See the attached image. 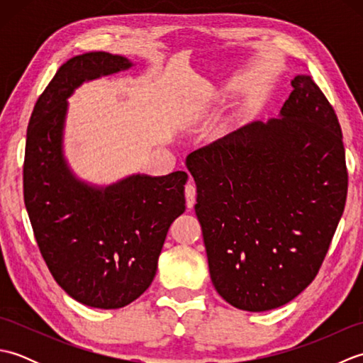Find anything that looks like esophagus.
Listing matches in <instances>:
<instances>
[{"mask_svg":"<svg viewBox=\"0 0 363 363\" xmlns=\"http://www.w3.org/2000/svg\"><path fill=\"white\" fill-rule=\"evenodd\" d=\"M195 199H196V187L191 182H189L186 186V204L189 209H191V207L195 206Z\"/></svg>","mask_w":363,"mask_h":363,"instance_id":"esophagus-1","label":"esophagus"}]
</instances>
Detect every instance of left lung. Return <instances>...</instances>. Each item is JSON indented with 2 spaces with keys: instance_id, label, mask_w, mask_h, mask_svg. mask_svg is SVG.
Returning a JSON list of instances; mask_svg holds the SVG:
<instances>
[{
  "instance_id": "1",
  "label": "left lung",
  "mask_w": 363,
  "mask_h": 363,
  "mask_svg": "<svg viewBox=\"0 0 363 363\" xmlns=\"http://www.w3.org/2000/svg\"><path fill=\"white\" fill-rule=\"evenodd\" d=\"M279 118L252 121L190 152L213 287L240 311L290 303L325 260L346 203L340 123L298 74Z\"/></svg>"
}]
</instances>
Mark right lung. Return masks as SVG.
Listing matches in <instances>:
<instances>
[{
	"label": "right lung",
	"mask_w": 363,
	"mask_h": 363,
	"mask_svg": "<svg viewBox=\"0 0 363 363\" xmlns=\"http://www.w3.org/2000/svg\"><path fill=\"white\" fill-rule=\"evenodd\" d=\"M130 67L104 51L67 60L37 99L26 134L23 191L38 248L60 287L96 309H120L150 287L168 228L186 211V172L94 186L64 156L67 99L84 82Z\"/></svg>",
	"instance_id": "obj_1"
}]
</instances>
